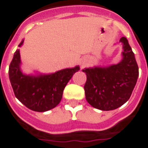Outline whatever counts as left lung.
Returning <instances> with one entry per match:
<instances>
[{
    "label": "left lung",
    "mask_w": 148,
    "mask_h": 148,
    "mask_svg": "<svg viewBox=\"0 0 148 148\" xmlns=\"http://www.w3.org/2000/svg\"><path fill=\"white\" fill-rule=\"evenodd\" d=\"M123 43V60L107 68L83 69L87 75L84 92L87 101L102 111L118 108L129 99L139 76L135 55L126 37Z\"/></svg>",
    "instance_id": "8db88e82"
}]
</instances>
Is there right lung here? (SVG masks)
Segmentation results:
<instances>
[{
    "label": "right lung",
    "mask_w": 148,
    "mask_h": 148,
    "mask_svg": "<svg viewBox=\"0 0 148 148\" xmlns=\"http://www.w3.org/2000/svg\"><path fill=\"white\" fill-rule=\"evenodd\" d=\"M20 52L16 50L9 69V79L15 96L28 108L39 112L49 111L59 104L65 86L73 74L79 70V66H76L50 75L25 76L20 69Z\"/></svg>",
    "instance_id": "1"
}]
</instances>
